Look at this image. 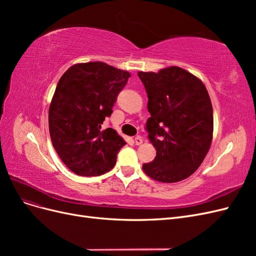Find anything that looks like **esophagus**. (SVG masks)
<instances>
[{
  "mask_svg": "<svg viewBox=\"0 0 256 256\" xmlns=\"http://www.w3.org/2000/svg\"><path fill=\"white\" fill-rule=\"evenodd\" d=\"M134 143H136V145H141L143 143V138L141 136L134 138Z\"/></svg>",
  "mask_w": 256,
  "mask_h": 256,
  "instance_id": "34e87169",
  "label": "esophagus"
}]
</instances>
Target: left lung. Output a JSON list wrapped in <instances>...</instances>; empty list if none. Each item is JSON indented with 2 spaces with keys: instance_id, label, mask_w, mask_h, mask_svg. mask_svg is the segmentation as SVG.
Instances as JSON below:
<instances>
[{
  "instance_id": "obj_1",
  "label": "left lung",
  "mask_w": 256,
  "mask_h": 256,
  "mask_svg": "<svg viewBox=\"0 0 256 256\" xmlns=\"http://www.w3.org/2000/svg\"><path fill=\"white\" fill-rule=\"evenodd\" d=\"M148 97L146 122L156 157L143 164L154 180L177 182L202 164L210 147L214 114L203 82L180 67L138 72Z\"/></svg>"
}]
</instances>
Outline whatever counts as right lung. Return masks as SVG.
<instances>
[{
    "label": "right lung",
    "instance_id": "add662e5",
    "mask_svg": "<svg viewBox=\"0 0 256 256\" xmlns=\"http://www.w3.org/2000/svg\"><path fill=\"white\" fill-rule=\"evenodd\" d=\"M129 76L102 62L72 65L60 76L49 108V131L60 158L76 175L99 176L115 166L126 142L102 125Z\"/></svg>",
    "mask_w": 256,
    "mask_h": 256
}]
</instances>
